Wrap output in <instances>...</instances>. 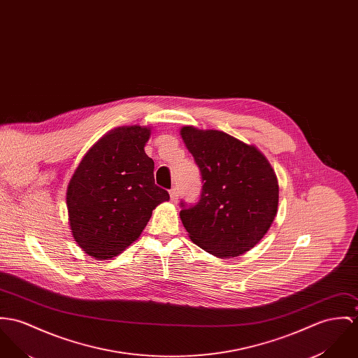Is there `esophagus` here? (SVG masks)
Listing matches in <instances>:
<instances>
[{
  "mask_svg": "<svg viewBox=\"0 0 358 358\" xmlns=\"http://www.w3.org/2000/svg\"><path fill=\"white\" fill-rule=\"evenodd\" d=\"M179 193H178V189L176 187H172L171 190H169V195H171V201L172 202H176L178 201V196H179Z\"/></svg>",
  "mask_w": 358,
  "mask_h": 358,
  "instance_id": "1",
  "label": "esophagus"
}]
</instances>
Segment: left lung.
Here are the masks:
<instances>
[{
    "label": "left lung",
    "instance_id": "8db88e82",
    "mask_svg": "<svg viewBox=\"0 0 358 358\" xmlns=\"http://www.w3.org/2000/svg\"><path fill=\"white\" fill-rule=\"evenodd\" d=\"M180 135L203 183L195 205L180 202V219L190 239L220 259L249 252L278 213L275 171L256 146L223 131L186 126Z\"/></svg>",
    "mask_w": 358,
    "mask_h": 358
}]
</instances>
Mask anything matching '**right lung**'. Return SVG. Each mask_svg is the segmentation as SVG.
I'll use <instances>...</instances> for the list:
<instances>
[{"label":"right lung","mask_w":358,"mask_h":358,"mask_svg":"<svg viewBox=\"0 0 358 358\" xmlns=\"http://www.w3.org/2000/svg\"><path fill=\"white\" fill-rule=\"evenodd\" d=\"M150 129L124 126L90 148L66 189L68 220L79 248L109 260L135 242L153 209L169 199L155 183V162L145 153Z\"/></svg>","instance_id":"right-lung-1"}]
</instances>
